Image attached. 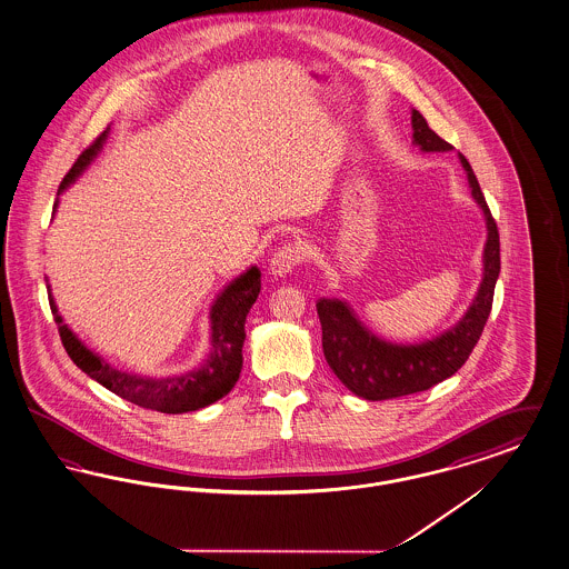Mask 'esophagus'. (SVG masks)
<instances>
[{
	"mask_svg": "<svg viewBox=\"0 0 569 569\" xmlns=\"http://www.w3.org/2000/svg\"><path fill=\"white\" fill-rule=\"evenodd\" d=\"M305 258V248H300L298 243H288L274 250L269 262V273L273 274L274 279L286 277V274L295 271L296 264Z\"/></svg>",
	"mask_w": 569,
	"mask_h": 569,
	"instance_id": "1",
	"label": "esophagus"
}]
</instances>
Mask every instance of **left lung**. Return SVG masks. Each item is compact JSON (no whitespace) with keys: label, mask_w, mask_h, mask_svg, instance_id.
Here are the masks:
<instances>
[{"label":"left lung","mask_w":569,"mask_h":569,"mask_svg":"<svg viewBox=\"0 0 569 569\" xmlns=\"http://www.w3.org/2000/svg\"><path fill=\"white\" fill-rule=\"evenodd\" d=\"M410 127L412 146L421 152L453 150L451 143L433 133L415 108L410 110ZM459 162L466 171L470 194L482 211L487 239L482 246V277L477 295L451 328L426 341L391 342L368 330L345 298H321L318 302L326 362L342 386L358 398L377 402L430 389L466 365L482 335L500 277V234L470 162L463 154H459Z\"/></svg>","instance_id":"8db88e82"}]
</instances>
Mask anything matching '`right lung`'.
Returning a JSON list of instances; mask_svg holds the SVG:
<instances>
[{
  "mask_svg": "<svg viewBox=\"0 0 569 569\" xmlns=\"http://www.w3.org/2000/svg\"><path fill=\"white\" fill-rule=\"evenodd\" d=\"M110 129H106L89 150H84L68 176L59 186V194H63L71 183L89 169L108 141ZM59 199L54 201L52 213H57ZM46 290L54 321L59 326V335L73 365L87 372L97 383L114 391L116 396L133 402L141 409L159 410L167 415H180L190 410L204 409L216 400L224 398L228 391L239 381L243 368V342H246V319L251 305L260 295V269L250 267L248 271L237 274L232 281L220 290L209 307V351L203 362L186 370L182 375L171 377H148L118 370L106 362L99 353L89 349L84 341L69 328L59 313L54 296L46 277Z\"/></svg>",
  "mask_w": 569,
  "mask_h": 569,
  "instance_id": "right-lung-1",
  "label": "right lung"
}]
</instances>
